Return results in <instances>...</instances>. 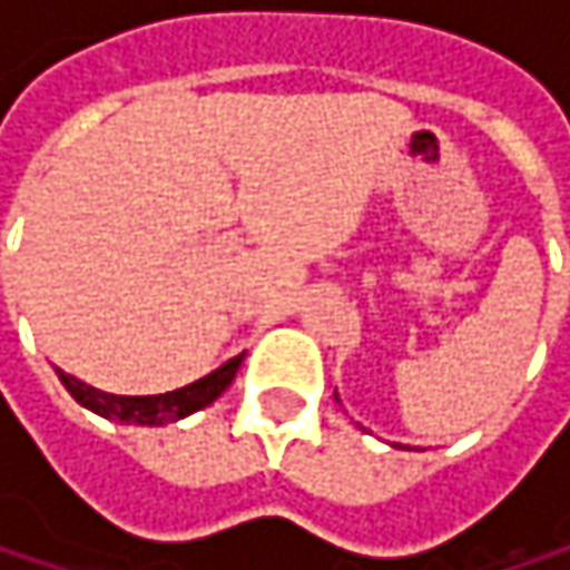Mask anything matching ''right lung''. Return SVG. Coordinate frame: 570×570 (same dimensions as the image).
I'll list each match as a JSON object with an SVG mask.
<instances>
[{
    "label": "right lung",
    "mask_w": 570,
    "mask_h": 570,
    "mask_svg": "<svg viewBox=\"0 0 570 570\" xmlns=\"http://www.w3.org/2000/svg\"><path fill=\"white\" fill-rule=\"evenodd\" d=\"M240 360H244V353L227 360L220 370L207 373L204 380H197V383H190L184 390H174V393H161V396H111V393H101V390L68 376V373H61L58 380L78 405L98 412L101 419H115V422H125V425H165V422H177V419L210 405L234 383V376L240 370Z\"/></svg>",
    "instance_id": "1"
}]
</instances>
